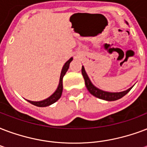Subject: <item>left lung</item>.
I'll list each match as a JSON object with an SVG mask.
<instances>
[{"label": "left lung", "instance_id": "obj_1", "mask_svg": "<svg viewBox=\"0 0 147 147\" xmlns=\"http://www.w3.org/2000/svg\"><path fill=\"white\" fill-rule=\"evenodd\" d=\"M127 23V22H126ZM82 74L83 76V78L85 79V83H86V86L88 92L92 95V96H96L97 98L103 99V100L106 101H115L117 99H119L122 97L126 95L130 91L131 88H133V86L130 88L126 90V91L119 92H106L99 89V88H96V86H94L93 84L92 83V82L90 81V79L88 78V75L86 74V71L85 70V68L82 66Z\"/></svg>", "mask_w": 147, "mask_h": 147}]
</instances>
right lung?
<instances>
[{"mask_svg": "<svg viewBox=\"0 0 147 147\" xmlns=\"http://www.w3.org/2000/svg\"><path fill=\"white\" fill-rule=\"evenodd\" d=\"M73 58H71L69 61H67L64 65L63 68L61 69V76H60V79H59V84L58 88L56 89V91L54 92L51 96H49V98H47L46 99H44L42 101H38V102H34V101L27 100L30 103H31L34 106H38V107H45V106H49L51 104H53L56 101H58L60 98L62 93V90H63V86H62V79H63L64 76L65 75L66 71H68V69L69 68V64L72 61Z\"/></svg>", "mask_w": 147, "mask_h": 147, "instance_id": "1", "label": "right lung"}]
</instances>
